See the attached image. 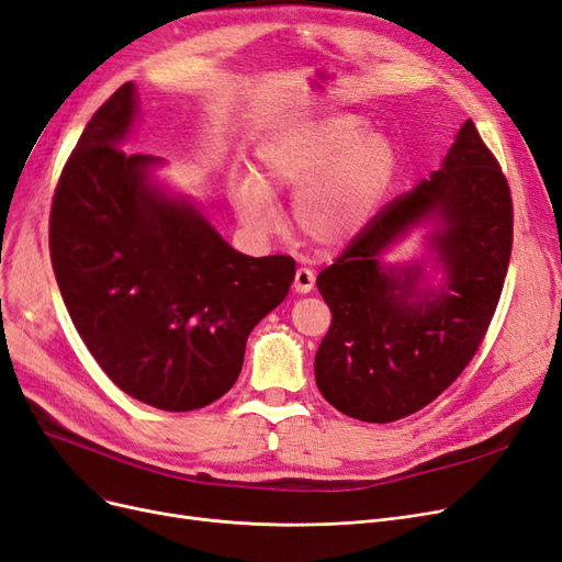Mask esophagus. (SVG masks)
I'll use <instances>...</instances> for the list:
<instances>
[{"label":"esophagus","mask_w":562,"mask_h":562,"mask_svg":"<svg viewBox=\"0 0 562 562\" xmlns=\"http://www.w3.org/2000/svg\"><path fill=\"white\" fill-rule=\"evenodd\" d=\"M313 286H315V273L310 268H305V266H301L299 270H296V276H294V289H296V294H310L313 292Z\"/></svg>","instance_id":"obj_1"}]
</instances>
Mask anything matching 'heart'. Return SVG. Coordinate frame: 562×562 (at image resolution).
Here are the masks:
<instances>
[{"label":"heart","mask_w":562,"mask_h":562,"mask_svg":"<svg viewBox=\"0 0 562 562\" xmlns=\"http://www.w3.org/2000/svg\"><path fill=\"white\" fill-rule=\"evenodd\" d=\"M401 171L398 145L351 113L289 120L257 145L255 176L228 187L238 222L255 234L276 226L270 196L296 192L292 217L322 247L355 240L375 220Z\"/></svg>","instance_id":"b5f03b06"}]
</instances>
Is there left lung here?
I'll use <instances>...</instances> for the list:
<instances>
[{
	"instance_id": "left-lung-1",
	"label": "left lung",
	"mask_w": 562,
	"mask_h": 562,
	"mask_svg": "<svg viewBox=\"0 0 562 562\" xmlns=\"http://www.w3.org/2000/svg\"><path fill=\"white\" fill-rule=\"evenodd\" d=\"M512 222L509 184L465 120L440 169L389 203L319 273L334 315L315 357L322 396L370 424L438 398L484 340L507 276ZM414 227L429 228L423 257L386 265L383 255Z\"/></svg>"
}]
</instances>
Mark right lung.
I'll return each mask as SVG.
<instances>
[{
	"label": "right lung",
	"mask_w": 562,
	"mask_h": 562,
	"mask_svg": "<svg viewBox=\"0 0 562 562\" xmlns=\"http://www.w3.org/2000/svg\"><path fill=\"white\" fill-rule=\"evenodd\" d=\"M136 120L124 82L80 134L53 199L50 259L101 370L145 405L190 412L236 384L247 336L289 294L296 261L238 252L155 178L164 159L120 150Z\"/></svg>",
	"instance_id": "add662e5"
}]
</instances>
